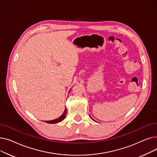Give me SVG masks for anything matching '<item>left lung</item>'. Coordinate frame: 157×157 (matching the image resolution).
Here are the masks:
<instances>
[{
    "label": "left lung",
    "instance_id": "obj_1",
    "mask_svg": "<svg viewBox=\"0 0 157 157\" xmlns=\"http://www.w3.org/2000/svg\"><path fill=\"white\" fill-rule=\"evenodd\" d=\"M90 118H91V117H90ZM91 119H92V118H91ZM92 120H93V119H92ZM94 120V121H95V120Z\"/></svg>",
    "mask_w": 157,
    "mask_h": 157
}]
</instances>
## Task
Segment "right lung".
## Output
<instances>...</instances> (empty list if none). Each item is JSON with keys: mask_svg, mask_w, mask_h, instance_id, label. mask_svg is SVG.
Instances as JSON below:
<instances>
[{"mask_svg": "<svg viewBox=\"0 0 157 157\" xmlns=\"http://www.w3.org/2000/svg\"><path fill=\"white\" fill-rule=\"evenodd\" d=\"M70 90H69V92H70ZM66 114H67V109L65 108V110H64L63 113L62 114V116L60 117L59 118L55 119V120H52V121H46L45 122H46V123H51V124H53V123H59V122L63 121V120L65 118V117H66Z\"/></svg>", "mask_w": 157, "mask_h": 157, "instance_id": "add662e5", "label": "right lung"}]
</instances>
